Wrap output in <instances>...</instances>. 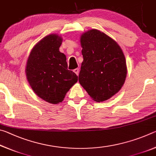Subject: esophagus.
<instances>
[{
    "instance_id": "34e87169",
    "label": "esophagus",
    "mask_w": 156,
    "mask_h": 156,
    "mask_svg": "<svg viewBox=\"0 0 156 156\" xmlns=\"http://www.w3.org/2000/svg\"><path fill=\"white\" fill-rule=\"evenodd\" d=\"M73 72H74L76 75L78 76V74H79V69L78 68L75 69L73 70Z\"/></svg>"
}]
</instances>
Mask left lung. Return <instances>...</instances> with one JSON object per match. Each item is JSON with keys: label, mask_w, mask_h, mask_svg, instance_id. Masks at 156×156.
Segmentation results:
<instances>
[{"label": "left lung", "mask_w": 156, "mask_h": 156, "mask_svg": "<svg viewBox=\"0 0 156 156\" xmlns=\"http://www.w3.org/2000/svg\"><path fill=\"white\" fill-rule=\"evenodd\" d=\"M83 61L79 83L96 102H103L117 94L127 73L126 59L116 41L92 29L80 36Z\"/></svg>", "instance_id": "1"}]
</instances>
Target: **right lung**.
<instances>
[{"label": "right lung", "mask_w": 156, "mask_h": 156, "mask_svg": "<svg viewBox=\"0 0 156 156\" xmlns=\"http://www.w3.org/2000/svg\"><path fill=\"white\" fill-rule=\"evenodd\" d=\"M62 37L47 36L31 50L25 73L29 84L37 96L51 104H58L78 81V76L67 69V58L59 51Z\"/></svg>", "instance_id": "right-lung-1"}]
</instances>
